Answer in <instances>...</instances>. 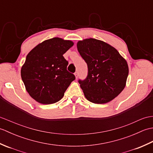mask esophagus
Here are the masks:
<instances>
[{"mask_svg": "<svg viewBox=\"0 0 153 153\" xmlns=\"http://www.w3.org/2000/svg\"><path fill=\"white\" fill-rule=\"evenodd\" d=\"M74 75H75V76H76V78L77 79V77H78V73H77V71H76V72H75Z\"/></svg>", "mask_w": 153, "mask_h": 153, "instance_id": "esophagus-1", "label": "esophagus"}]
</instances>
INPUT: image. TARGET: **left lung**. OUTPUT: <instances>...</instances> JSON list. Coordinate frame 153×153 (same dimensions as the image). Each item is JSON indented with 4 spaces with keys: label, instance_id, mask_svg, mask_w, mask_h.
Returning <instances> with one entry per match:
<instances>
[{
    "label": "left lung",
    "instance_id": "obj_1",
    "mask_svg": "<svg viewBox=\"0 0 153 153\" xmlns=\"http://www.w3.org/2000/svg\"><path fill=\"white\" fill-rule=\"evenodd\" d=\"M77 47L88 68L86 78L78 80L86 99L95 104L110 102L126 86V60L115 48L95 39L79 41Z\"/></svg>",
    "mask_w": 153,
    "mask_h": 153
}]
</instances>
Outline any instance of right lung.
Segmentation results:
<instances>
[{
  "label": "right lung",
  "mask_w": 153,
  "mask_h": 153,
  "mask_svg": "<svg viewBox=\"0 0 153 153\" xmlns=\"http://www.w3.org/2000/svg\"><path fill=\"white\" fill-rule=\"evenodd\" d=\"M73 45L71 41L54 37L39 44L27 55L22 79L28 93L38 102L50 105L59 101L76 79L67 70L68 62L63 56Z\"/></svg>",
  "instance_id": "obj_1"
}]
</instances>
